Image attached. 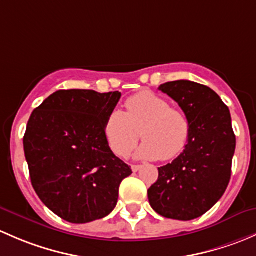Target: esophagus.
Returning <instances> with one entry per match:
<instances>
[{
  "instance_id": "esophagus-1",
  "label": "esophagus",
  "mask_w": 256,
  "mask_h": 256,
  "mask_svg": "<svg viewBox=\"0 0 256 256\" xmlns=\"http://www.w3.org/2000/svg\"><path fill=\"white\" fill-rule=\"evenodd\" d=\"M142 168V165H132V170H133V172H136V171H139Z\"/></svg>"
}]
</instances>
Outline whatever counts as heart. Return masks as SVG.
<instances>
[{"label":"heart","instance_id":"1","mask_svg":"<svg viewBox=\"0 0 256 256\" xmlns=\"http://www.w3.org/2000/svg\"><path fill=\"white\" fill-rule=\"evenodd\" d=\"M104 132L118 156H128L142 136L144 142L136 150V156L172 160L182 154L188 143L190 122L185 113L171 108L165 98L143 91L126 101V112L114 110L107 116Z\"/></svg>","mask_w":256,"mask_h":256}]
</instances>
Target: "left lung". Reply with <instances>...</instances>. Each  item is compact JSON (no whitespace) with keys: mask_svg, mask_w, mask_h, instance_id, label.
I'll return each instance as SVG.
<instances>
[{"mask_svg":"<svg viewBox=\"0 0 256 256\" xmlns=\"http://www.w3.org/2000/svg\"><path fill=\"white\" fill-rule=\"evenodd\" d=\"M159 90L184 110L190 138L180 156L158 168L159 178L148 190V198L162 217L191 220L220 201L230 180L236 152L230 112L212 88L201 84L171 81Z\"/></svg>","mask_w":256,"mask_h":256,"instance_id":"obj_1","label":"left lung"}]
</instances>
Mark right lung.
Segmentation results:
<instances>
[{
  "mask_svg": "<svg viewBox=\"0 0 256 256\" xmlns=\"http://www.w3.org/2000/svg\"><path fill=\"white\" fill-rule=\"evenodd\" d=\"M120 92L60 90L32 113L23 146L32 185L52 212L76 224L108 216L132 168L104 132Z\"/></svg>",
  "mask_w": 256,
  "mask_h": 256,
  "instance_id": "add662e5",
  "label": "right lung"
}]
</instances>
